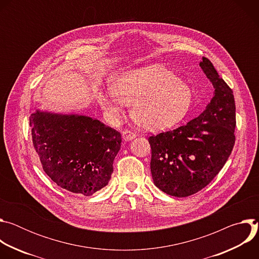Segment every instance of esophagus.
Listing matches in <instances>:
<instances>
[{
  "label": "esophagus",
  "instance_id": "obj_1",
  "mask_svg": "<svg viewBox=\"0 0 259 259\" xmlns=\"http://www.w3.org/2000/svg\"><path fill=\"white\" fill-rule=\"evenodd\" d=\"M122 136H123V139L125 141H129V140H132L135 137V134L132 133L131 131H129V130H125V131H123Z\"/></svg>",
  "mask_w": 259,
  "mask_h": 259
}]
</instances>
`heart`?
I'll use <instances>...</instances> for the list:
<instances>
[{"label":"heart","mask_w":259,"mask_h":259,"mask_svg":"<svg viewBox=\"0 0 259 259\" xmlns=\"http://www.w3.org/2000/svg\"><path fill=\"white\" fill-rule=\"evenodd\" d=\"M109 93L98 102L110 120L120 118L122 104H130V115L139 126L165 129L182 121L193 103V92L170 68L151 64L119 72L109 82Z\"/></svg>","instance_id":"obj_1"}]
</instances>
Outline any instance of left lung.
Wrapping results in <instances>:
<instances>
[{
  "label": "left lung",
  "mask_w": 259,
  "mask_h": 259,
  "mask_svg": "<svg viewBox=\"0 0 259 259\" xmlns=\"http://www.w3.org/2000/svg\"><path fill=\"white\" fill-rule=\"evenodd\" d=\"M214 87L206 109L187 125L150 136L151 172L162 192L177 198L204 189L223 169L235 144L236 104L233 90L212 62H200Z\"/></svg>",
  "instance_id": "obj_1"
}]
</instances>
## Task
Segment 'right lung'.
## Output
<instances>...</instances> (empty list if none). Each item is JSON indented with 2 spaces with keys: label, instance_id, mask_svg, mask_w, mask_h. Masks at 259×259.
<instances>
[{
  "label": "right lung",
  "instance_id": "obj_1",
  "mask_svg": "<svg viewBox=\"0 0 259 259\" xmlns=\"http://www.w3.org/2000/svg\"><path fill=\"white\" fill-rule=\"evenodd\" d=\"M32 144L43 170L58 187L92 196L108 183L121 133L98 120L36 110L29 117Z\"/></svg>",
  "mask_w": 259,
  "mask_h": 259
}]
</instances>
